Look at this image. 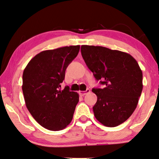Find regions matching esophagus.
<instances>
[{
  "label": "esophagus",
  "mask_w": 159,
  "mask_h": 159,
  "mask_svg": "<svg viewBox=\"0 0 159 159\" xmlns=\"http://www.w3.org/2000/svg\"><path fill=\"white\" fill-rule=\"evenodd\" d=\"M90 93V90H89V89H87L85 91H79V94L80 95H81V96H84V95H85L86 94H87V93Z\"/></svg>",
  "instance_id": "obj_1"
}]
</instances>
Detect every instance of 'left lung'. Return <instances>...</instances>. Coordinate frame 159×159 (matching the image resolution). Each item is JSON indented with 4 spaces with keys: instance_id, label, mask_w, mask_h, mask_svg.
<instances>
[{
    "instance_id": "left-lung-1",
    "label": "left lung",
    "mask_w": 159,
    "mask_h": 159,
    "mask_svg": "<svg viewBox=\"0 0 159 159\" xmlns=\"http://www.w3.org/2000/svg\"><path fill=\"white\" fill-rule=\"evenodd\" d=\"M81 55L103 89L97 95L94 116L106 127H114L130 117L143 89V75L136 60L128 53L98 46L82 45Z\"/></svg>"
}]
</instances>
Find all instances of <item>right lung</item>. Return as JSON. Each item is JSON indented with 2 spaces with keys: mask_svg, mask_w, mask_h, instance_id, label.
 Here are the masks:
<instances>
[{
  "mask_svg": "<svg viewBox=\"0 0 159 159\" xmlns=\"http://www.w3.org/2000/svg\"><path fill=\"white\" fill-rule=\"evenodd\" d=\"M79 49L77 45L41 52L24 70L22 90L26 107L35 121L49 130H61L72 121L79 95L68 86L61 90V84Z\"/></svg>",
  "mask_w": 159,
  "mask_h": 159,
  "instance_id": "add662e5",
  "label": "right lung"
}]
</instances>
